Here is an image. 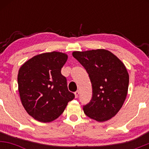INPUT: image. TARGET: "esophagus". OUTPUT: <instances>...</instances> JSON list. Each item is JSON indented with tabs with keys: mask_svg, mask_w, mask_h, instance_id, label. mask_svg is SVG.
<instances>
[{
	"mask_svg": "<svg viewBox=\"0 0 149 149\" xmlns=\"http://www.w3.org/2000/svg\"><path fill=\"white\" fill-rule=\"evenodd\" d=\"M74 95H75V97H76V98H77V97H78V95H79V92H78V91L75 92H74Z\"/></svg>",
	"mask_w": 149,
	"mask_h": 149,
	"instance_id": "obj_1",
	"label": "esophagus"
}]
</instances>
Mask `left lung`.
I'll list each match as a JSON object with an SVG mask.
<instances>
[{
  "label": "left lung",
  "instance_id": "8db88e82",
  "mask_svg": "<svg viewBox=\"0 0 149 149\" xmlns=\"http://www.w3.org/2000/svg\"><path fill=\"white\" fill-rule=\"evenodd\" d=\"M88 72L92 87L90 102L83 106L85 115L99 122L115 116L127 94L129 74L123 63L104 49L73 52Z\"/></svg>",
  "mask_w": 149,
  "mask_h": 149
}]
</instances>
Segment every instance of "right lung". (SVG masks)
<instances>
[{"instance_id": "right-lung-1", "label": "right lung", "mask_w": 149, "mask_h": 149, "mask_svg": "<svg viewBox=\"0 0 149 149\" xmlns=\"http://www.w3.org/2000/svg\"><path fill=\"white\" fill-rule=\"evenodd\" d=\"M67 54L52 52L34 56L19 70L17 82L22 104L34 119L49 123L64 112L75 95L68 90L61 70Z\"/></svg>"}]
</instances>
